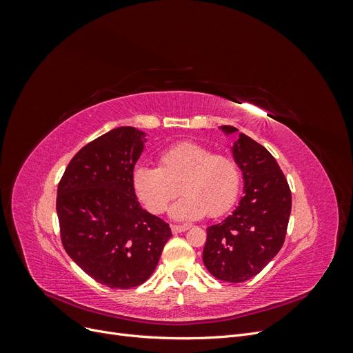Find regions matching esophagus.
I'll use <instances>...</instances> for the list:
<instances>
[{
  "label": "esophagus",
  "instance_id": "34e87169",
  "mask_svg": "<svg viewBox=\"0 0 353 353\" xmlns=\"http://www.w3.org/2000/svg\"><path fill=\"white\" fill-rule=\"evenodd\" d=\"M190 228V225H187V223H184V225H170V230H172L174 234H178V232H184Z\"/></svg>",
  "mask_w": 353,
  "mask_h": 353
}]
</instances>
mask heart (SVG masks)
I'll list each match as a JSON object with an SVG mask.
<instances>
[{"label": "heart", "instance_id": "heart-1", "mask_svg": "<svg viewBox=\"0 0 353 353\" xmlns=\"http://www.w3.org/2000/svg\"><path fill=\"white\" fill-rule=\"evenodd\" d=\"M157 168L140 166L132 172L134 193L152 213H163L178 188L184 196L169 215L178 221L222 216L236 203L241 172L236 160L213 154L210 148L184 141L159 156Z\"/></svg>", "mask_w": 353, "mask_h": 353}]
</instances>
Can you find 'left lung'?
I'll return each instance as SVG.
<instances>
[{"mask_svg":"<svg viewBox=\"0 0 353 353\" xmlns=\"http://www.w3.org/2000/svg\"><path fill=\"white\" fill-rule=\"evenodd\" d=\"M223 134L239 130L221 126ZM243 172L239 206L221 223L208 228L203 263L215 279L243 283L258 275L280 252L292 212V193L274 156L245 134L232 144Z\"/></svg>","mask_w":353,"mask_h":353,"instance_id":"left-lung-1","label":"left lung"}]
</instances>
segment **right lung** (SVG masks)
Here are the masks:
<instances>
[{"mask_svg": "<svg viewBox=\"0 0 353 353\" xmlns=\"http://www.w3.org/2000/svg\"><path fill=\"white\" fill-rule=\"evenodd\" d=\"M145 132L119 126L82 147L57 188L63 248L91 279L110 288L143 284L156 270L169 223L140 206L132 172Z\"/></svg>", "mask_w": 353, "mask_h": 353, "instance_id": "1", "label": "right lung"}]
</instances>
